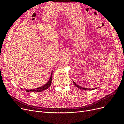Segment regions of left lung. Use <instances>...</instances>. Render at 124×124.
<instances>
[{
	"label": "left lung",
	"mask_w": 124,
	"mask_h": 124,
	"mask_svg": "<svg viewBox=\"0 0 124 124\" xmlns=\"http://www.w3.org/2000/svg\"><path fill=\"white\" fill-rule=\"evenodd\" d=\"M73 84L76 85L77 87H78V88H80V89H83V90H91V89H94V88H92V89H91V88H84V87H81V86H78V85H77L76 83H75V82H73Z\"/></svg>",
	"instance_id": "left-lung-1"
}]
</instances>
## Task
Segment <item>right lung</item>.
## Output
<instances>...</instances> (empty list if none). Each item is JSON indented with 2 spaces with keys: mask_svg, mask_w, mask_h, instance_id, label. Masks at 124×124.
Instances as JSON below:
<instances>
[{
  "mask_svg": "<svg viewBox=\"0 0 124 124\" xmlns=\"http://www.w3.org/2000/svg\"><path fill=\"white\" fill-rule=\"evenodd\" d=\"M52 72L51 73V77L50 78V80L47 82V83L45 84L44 85L41 86L40 87L37 88L36 89H26V91L27 92H41L44 90H46L47 88H48L50 87V86L51 85V83H52Z\"/></svg>",
  "mask_w": 124,
  "mask_h": 124,
  "instance_id": "obj_1",
  "label": "right lung"
}]
</instances>
